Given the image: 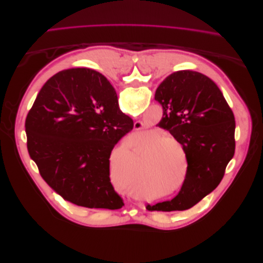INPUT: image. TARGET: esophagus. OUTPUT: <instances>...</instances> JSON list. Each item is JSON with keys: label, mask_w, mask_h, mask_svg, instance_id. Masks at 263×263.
<instances>
[{"label": "esophagus", "mask_w": 263, "mask_h": 263, "mask_svg": "<svg viewBox=\"0 0 263 263\" xmlns=\"http://www.w3.org/2000/svg\"><path fill=\"white\" fill-rule=\"evenodd\" d=\"M142 127H143V124H142L140 121H137V122H135V124H134V128H135V130H140Z\"/></svg>", "instance_id": "esophagus-1"}]
</instances>
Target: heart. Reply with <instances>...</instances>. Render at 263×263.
Returning a JSON list of instances; mask_svg holds the SVG:
<instances>
[{"instance_id":"heart-1","label":"heart","mask_w":263,"mask_h":263,"mask_svg":"<svg viewBox=\"0 0 263 263\" xmlns=\"http://www.w3.org/2000/svg\"><path fill=\"white\" fill-rule=\"evenodd\" d=\"M161 132H154L153 136H158ZM166 141H171L175 144H181L179 139L177 138L176 136H173L172 134L169 133H164L161 134L159 136L156 137L153 140L149 141V143L147 144V148L148 149H153V153L155 158H157V162L160 167H165L166 165H168L169 162H171V160L173 159V149H174V145H172L171 143H166Z\"/></svg>"}]
</instances>
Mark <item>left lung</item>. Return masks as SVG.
Here are the masks:
<instances>
[{"label":"left lung","mask_w":263,"mask_h":263,"mask_svg":"<svg viewBox=\"0 0 263 263\" xmlns=\"http://www.w3.org/2000/svg\"><path fill=\"white\" fill-rule=\"evenodd\" d=\"M155 101L164 114L157 125L179 139L189 166L180 193L146 209L189 210L216 189L234 155L233 112L216 83L193 70L169 74L157 87Z\"/></svg>","instance_id":"8db88e82"}]
</instances>
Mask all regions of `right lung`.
Listing matches in <instances>:
<instances>
[{
    "label": "right lung",
    "mask_w": 263,
    "mask_h": 263,
    "mask_svg": "<svg viewBox=\"0 0 263 263\" xmlns=\"http://www.w3.org/2000/svg\"><path fill=\"white\" fill-rule=\"evenodd\" d=\"M133 127L104 74L65 69L43 85L29 111L28 151L45 182L66 201L117 210L124 203L110 182L109 158Z\"/></svg>",
    "instance_id": "1"
}]
</instances>
